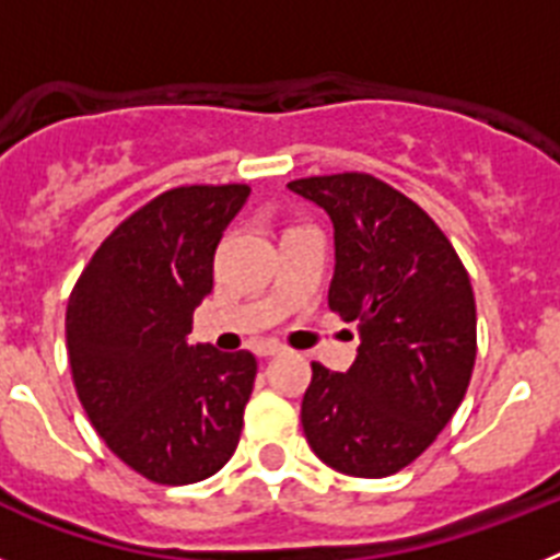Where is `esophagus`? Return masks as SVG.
Masks as SVG:
<instances>
[{
    "instance_id": "1",
    "label": "esophagus",
    "mask_w": 560,
    "mask_h": 560,
    "mask_svg": "<svg viewBox=\"0 0 560 560\" xmlns=\"http://www.w3.org/2000/svg\"><path fill=\"white\" fill-rule=\"evenodd\" d=\"M255 353L260 355V359H269V355H277V353H283V348L277 345V341H260L255 348Z\"/></svg>"
}]
</instances>
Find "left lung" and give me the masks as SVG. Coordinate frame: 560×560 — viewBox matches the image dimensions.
<instances>
[{
    "label": "left lung",
    "instance_id": "8db88e82",
    "mask_svg": "<svg viewBox=\"0 0 560 560\" xmlns=\"http://www.w3.org/2000/svg\"><path fill=\"white\" fill-rule=\"evenodd\" d=\"M289 190L328 212V303L359 328L345 373L311 364L305 440L336 471L389 477L427 452L463 404L477 359L471 280L427 212L375 176H311Z\"/></svg>",
    "mask_w": 560,
    "mask_h": 560
}]
</instances>
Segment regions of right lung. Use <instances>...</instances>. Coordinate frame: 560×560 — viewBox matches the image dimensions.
Returning a JSON list of instances; mask_svg holds the SVG:
<instances>
[{
    "label": "right lung",
    "instance_id": "right-lung-1",
    "mask_svg": "<svg viewBox=\"0 0 560 560\" xmlns=\"http://www.w3.org/2000/svg\"><path fill=\"white\" fill-rule=\"evenodd\" d=\"M246 199V185L162 192L103 241L69 296L78 398L106 446L151 482L212 477L241 440L255 355L190 345L187 334Z\"/></svg>",
    "mask_w": 560,
    "mask_h": 560
}]
</instances>
